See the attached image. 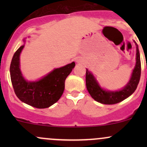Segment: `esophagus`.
Returning a JSON list of instances; mask_svg holds the SVG:
<instances>
[{
	"mask_svg": "<svg viewBox=\"0 0 147 147\" xmlns=\"http://www.w3.org/2000/svg\"><path fill=\"white\" fill-rule=\"evenodd\" d=\"M77 62L78 63H82V62H83V61H82V59H77Z\"/></svg>",
	"mask_w": 147,
	"mask_h": 147,
	"instance_id": "1",
	"label": "esophagus"
}]
</instances>
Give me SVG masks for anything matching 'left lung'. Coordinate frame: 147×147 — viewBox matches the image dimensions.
Masks as SVG:
<instances>
[{
	"label": "left lung",
	"instance_id": "obj_1",
	"mask_svg": "<svg viewBox=\"0 0 147 147\" xmlns=\"http://www.w3.org/2000/svg\"><path fill=\"white\" fill-rule=\"evenodd\" d=\"M136 63L133 68L131 78L127 84L121 90L111 91L105 90L100 86L95 76L88 69L86 73V84L91 97L95 101L104 104H115L122 102L131 96L137 88L141 75V62L139 49L136 42Z\"/></svg>",
	"mask_w": 147,
	"mask_h": 147
}]
</instances>
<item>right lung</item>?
<instances>
[{
  "label": "right lung",
  "mask_w": 147,
  "mask_h": 147,
  "mask_svg": "<svg viewBox=\"0 0 147 147\" xmlns=\"http://www.w3.org/2000/svg\"><path fill=\"white\" fill-rule=\"evenodd\" d=\"M24 46L21 45L16 50L10 65V77L15 94L21 102L33 107H50L61 97L65 79L75 68V63L72 62L59 68H55L41 79L29 82L23 77L20 68V55Z\"/></svg>",
  "instance_id": "1"
}]
</instances>
